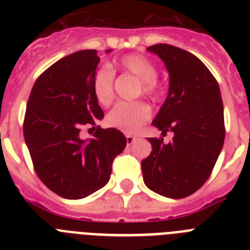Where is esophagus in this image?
Instances as JSON below:
<instances>
[{
  "label": "esophagus",
  "instance_id": "34e87169",
  "mask_svg": "<svg viewBox=\"0 0 250 250\" xmlns=\"http://www.w3.org/2000/svg\"><path fill=\"white\" fill-rule=\"evenodd\" d=\"M135 141V136H132V135H126V143L127 145H131L132 143Z\"/></svg>",
  "mask_w": 250,
  "mask_h": 250
}]
</instances>
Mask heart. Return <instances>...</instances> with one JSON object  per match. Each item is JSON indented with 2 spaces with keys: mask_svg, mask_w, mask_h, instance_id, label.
I'll return each mask as SVG.
<instances>
[{
  "mask_svg": "<svg viewBox=\"0 0 250 250\" xmlns=\"http://www.w3.org/2000/svg\"><path fill=\"white\" fill-rule=\"evenodd\" d=\"M118 66L123 71L135 76L141 85L143 94L151 99H156L160 94L156 83L155 65L143 55H126L118 61ZM115 74L109 66H101L92 77V90L99 104L107 106L114 99ZM151 110L149 105L143 101L135 103H120L107 115V124L127 134L139 131L143 125L150 119Z\"/></svg>",
  "mask_w": 250,
  "mask_h": 250,
  "instance_id": "obj_1",
  "label": "heart"
}]
</instances>
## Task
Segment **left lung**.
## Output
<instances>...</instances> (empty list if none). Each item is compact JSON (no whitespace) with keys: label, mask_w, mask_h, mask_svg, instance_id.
Instances as JSON below:
<instances>
[{"label":"left lung","mask_w":250,"mask_h":250,"mask_svg":"<svg viewBox=\"0 0 250 250\" xmlns=\"http://www.w3.org/2000/svg\"><path fill=\"white\" fill-rule=\"evenodd\" d=\"M158 55L169 72V91L152 125L173 140L149 138L152 151L141 161L150 190L171 199L195 193L207 182L225 138L224 109L219 85L193 54L158 43L146 48Z\"/></svg>","instance_id":"8db88e82"}]
</instances>
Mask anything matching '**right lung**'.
Wrapping results in <instances>:
<instances>
[{
  "label": "right lung",
  "instance_id": "obj_1",
  "mask_svg": "<svg viewBox=\"0 0 250 250\" xmlns=\"http://www.w3.org/2000/svg\"><path fill=\"white\" fill-rule=\"evenodd\" d=\"M99 62L96 50L62 57L40 75L27 101L23 136L35 171L65 199H83L105 187L115 156L126 146L114 127L96 126L94 138H80L83 126L95 129L104 118L92 90Z\"/></svg>",
  "mask_w": 250,
  "mask_h": 250
}]
</instances>
